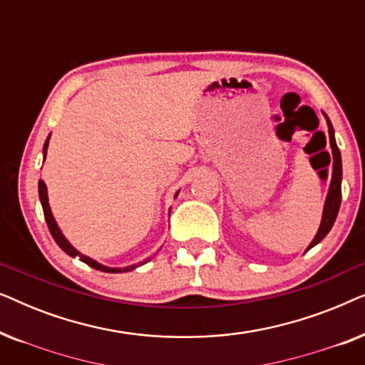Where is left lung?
Listing matches in <instances>:
<instances>
[{
  "mask_svg": "<svg viewBox=\"0 0 365 365\" xmlns=\"http://www.w3.org/2000/svg\"><path fill=\"white\" fill-rule=\"evenodd\" d=\"M327 119V126H329V141H331V148H332V181H331V187H329V194L326 197V204H324V212H322V221L321 226H319V231L316 234V237L312 239V242L309 244L307 249H311L322 241L324 237L327 236L329 231H331L334 222H336L339 207H341V197H342V191H341V181H342V159H341V151H339L336 138H334V128L331 121H329L327 114H324Z\"/></svg>",
  "mask_w": 365,
  "mask_h": 365,
  "instance_id": "left-lung-1",
  "label": "left lung"
}]
</instances>
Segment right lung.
Listing matches in <instances>:
<instances>
[{"mask_svg":"<svg viewBox=\"0 0 365 365\" xmlns=\"http://www.w3.org/2000/svg\"><path fill=\"white\" fill-rule=\"evenodd\" d=\"M48 143H49V136L46 139V143H44V148H43V156L46 158V149H48ZM38 187H39V201H41V206H43V212H44V219H46V224H48V229L49 232H51V236L54 241H56V244L59 247L63 249L64 252L69 254L71 257H79L84 264H88V266H91L94 269H98V271H103V272H128V271H133V269H136L138 266H141V264L144 262H139V264H134V266H128L124 269H116V267H106L103 266V264H99L94 261V259L84 256V254L78 252L76 249H74L71 244H69L66 241V237L63 236V232L59 231L58 224L56 221H54L53 214H51V207H49V202H48V191H46V184H44V181H39L38 182Z\"/></svg>","mask_w":365,"mask_h":365,"instance_id":"add662e5","label":"right lung"}]
</instances>
